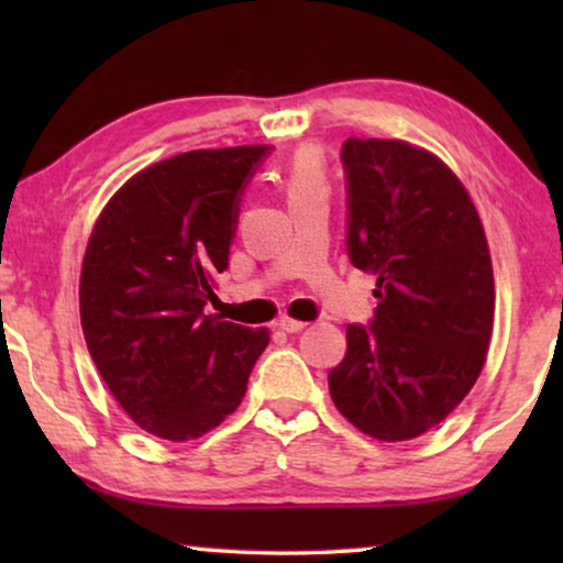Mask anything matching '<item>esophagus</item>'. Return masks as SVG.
<instances>
[{
  "label": "esophagus",
  "mask_w": 563,
  "mask_h": 563,
  "mask_svg": "<svg viewBox=\"0 0 563 563\" xmlns=\"http://www.w3.org/2000/svg\"><path fill=\"white\" fill-rule=\"evenodd\" d=\"M276 328L287 330V333H299V330L307 328V322L295 320V318H279V320H276Z\"/></svg>",
  "instance_id": "obj_1"
}]
</instances>
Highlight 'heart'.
Instances as JSON below:
<instances>
[{
    "label": "heart",
    "mask_w": 563,
    "mask_h": 563,
    "mask_svg": "<svg viewBox=\"0 0 563 563\" xmlns=\"http://www.w3.org/2000/svg\"><path fill=\"white\" fill-rule=\"evenodd\" d=\"M282 179L289 199L310 195V191H328V172L320 151L312 148V145H302V148L291 153Z\"/></svg>",
    "instance_id": "obj_1"
}]
</instances>
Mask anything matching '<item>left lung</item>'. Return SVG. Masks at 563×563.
<instances>
[{
    "label": "left lung",
    "instance_id": "left-lung-1",
    "mask_svg": "<svg viewBox=\"0 0 563 563\" xmlns=\"http://www.w3.org/2000/svg\"><path fill=\"white\" fill-rule=\"evenodd\" d=\"M349 256L376 276L374 322L349 325L328 374L345 420L376 441H410L456 410L487 358L495 276L479 212L435 153L349 137Z\"/></svg>",
    "mask_w": 563,
    "mask_h": 563
}]
</instances>
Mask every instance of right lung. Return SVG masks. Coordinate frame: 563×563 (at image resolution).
<instances>
[{"instance_id": "right-lung-1", "label": "right lung", "mask_w": 563, "mask_h": 563, "mask_svg": "<svg viewBox=\"0 0 563 563\" xmlns=\"http://www.w3.org/2000/svg\"><path fill=\"white\" fill-rule=\"evenodd\" d=\"M268 145L189 151L122 184L91 228L79 310L107 389L145 433L184 443L238 410L268 328L205 314L238 197Z\"/></svg>"}]
</instances>
